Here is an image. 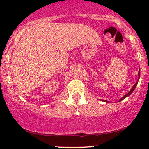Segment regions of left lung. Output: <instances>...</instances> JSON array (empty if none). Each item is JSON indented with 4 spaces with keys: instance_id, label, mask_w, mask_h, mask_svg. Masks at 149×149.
<instances>
[{
    "instance_id": "left-lung-1",
    "label": "left lung",
    "mask_w": 149,
    "mask_h": 149,
    "mask_svg": "<svg viewBox=\"0 0 149 149\" xmlns=\"http://www.w3.org/2000/svg\"><path fill=\"white\" fill-rule=\"evenodd\" d=\"M140 70H139V72H138V79H139V78H140ZM138 81H137V82H136V84H134V86H133V87H132V89H131V90H130V91H129V92H128V93H127V94H125V95H124V96H123V97H121V98L119 100V101H121V100H123L124 98H125V97H126L129 96V95H130V94H131V93H132V92H133V91H134V89H135V88H136V85H137V84H138ZM103 101H104V102H108V101H107V100H103Z\"/></svg>"
}]
</instances>
